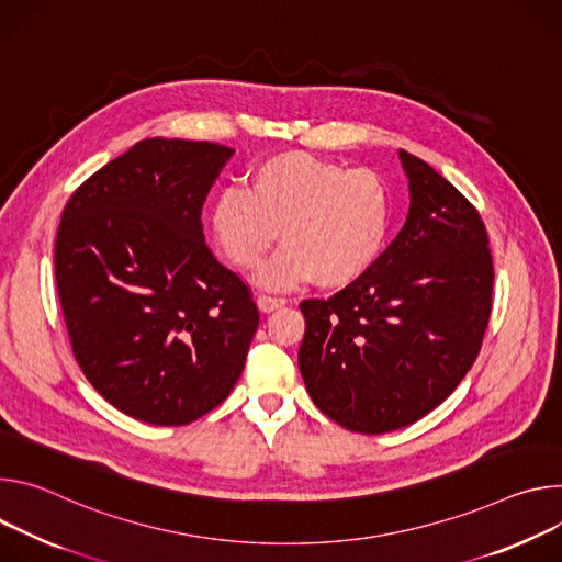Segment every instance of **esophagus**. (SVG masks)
I'll return each instance as SVG.
<instances>
[{
	"mask_svg": "<svg viewBox=\"0 0 562 562\" xmlns=\"http://www.w3.org/2000/svg\"><path fill=\"white\" fill-rule=\"evenodd\" d=\"M257 303H259L263 313H270V310H277V307L285 305V299L283 296H272V294H259Z\"/></svg>",
	"mask_w": 562,
	"mask_h": 562,
	"instance_id": "1",
	"label": "esophagus"
}]
</instances>
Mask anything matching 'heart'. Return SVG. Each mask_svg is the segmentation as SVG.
Wrapping results in <instances>:
<instances>
[{"label": "heart", "instance_id": "1", "mask_svg": "<svg viewBox=\"0 0 562 562\" xmlns=\"http://www.w3.org/2000/svg\"><path fill=\"white\" fill-rule=\"evenodd\" d=\"M391 194L370 169L303 151L274 154L245 176V192L229 187L212 205V236L240 272L257 268L279 232L285 245L263 268L268 285L313 279L322 288L359 281L384 252Z\"/></svg>", "mask_w": 562, "mask_h": 562}]
</instances>
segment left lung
<instances>
[{"label":"left lung","instance_id":"8db88e82","mask_svg":"<svg viewBox=\"0 0 562 562\" xmlns=\"http://www.w3.org/2000/svg\"><path fill=\"white\" fill-rule=\"evenodd\" d=\"M411 210L359 281L299 303L305 389L339 426L380 435L442 404L473 366L491 315L493 259L480 212L400 151Z\"/></svg>","mask_w":562,"mask_h":562}]
</instances>
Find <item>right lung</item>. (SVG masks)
I'll use <instances>...</instances> for the list:
<instances>
[{
    "mask_svg": "<svg viewBox=\"0 0 562 562\" xmlns=\"http://www.w3.org/2000/svg\"><path fill=\"white\" fill-rule=\"evenodd\" d=\"M234 149L149 138L89 176L61 212L55 283L74 355L124 415L182 426L240 378L259 307L203 238Z\"/></svg>",
    "mask_w": 562,
    "mask_h": 562,
    "instance_id": "add662e5",
    "label": "right lung"
}]
</instances>
